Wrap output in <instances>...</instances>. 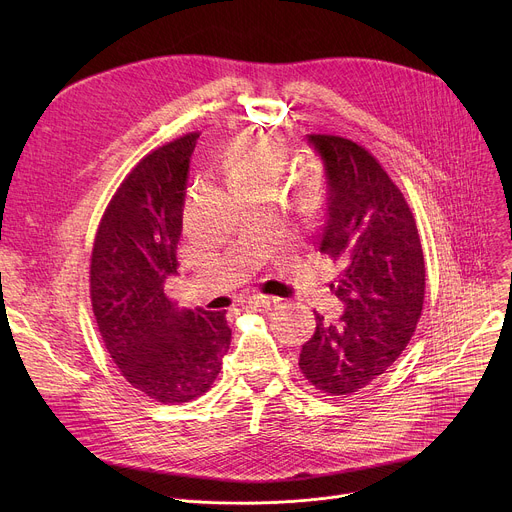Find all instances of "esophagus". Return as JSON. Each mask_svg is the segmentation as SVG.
Returning a JSON list of instances; mask_svg holds the SVG:
<instances>
[{"mask_svg":"<svg viewBox=\"0 0 512 512\" xmlns=\"http://www.w3.org/2000/svg\"><path fill=\"white\" fill-rule=\"evenodd\" d=\"M251 304H253V306H259V308H263V310H271L273 306L279 304V298L265 296V294H255V296H251Z\"/></svg>","mask_w":512,"mask_h":512,"instance_id":"esophagus-1","label":"esophagus"}]
</instances>
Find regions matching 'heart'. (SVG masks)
Returning <instances> with one entry per match:
<instances>
[{
  "label": "heart",
  "instance_id": "heart-1",
  "mask_svg": "<svg viewBox=\"0 0 512 512\" xmlns=\"http://www.w3.org/2000/svg\"><path fill=\"white\" fill-rule=\"evenodd\" d=\"M287 162L283 143L275 135L253 133L237 137L223 152L221 166L235 188L275 184Z\"/></svg>",
  "mask_w": 512,
  "mask_h": 512
}]
</instances>
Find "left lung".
<instances>
[{
	"label": "left lung",
	"instance_id": "8db88e82",
	"mask_svg": "<svg viewBox=\"0 0 512 512\" xmlns=\"http://www.w3.org/2000/svg\"><path fill=\"white\" fill-rule=\"evenodd\" d=\"M326 168L320 253L338 265L330 289L344 304L336 322L316 314L300 371L322 393L367 387L407 348L425 300V259L413 212L379 160L352 139L308 135Z\"/></svg>",
	"mask_w": 512,
	"mask_h": 512
}]
</instances>
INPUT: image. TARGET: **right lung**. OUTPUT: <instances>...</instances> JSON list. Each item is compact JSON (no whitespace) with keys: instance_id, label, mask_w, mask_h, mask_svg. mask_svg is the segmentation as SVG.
<instances>
[{"instance_id":"obj_1","label":"right lung","mask_w":512,"mask_h":512,"mask_svg":"<svg viewBox=\"0 0 512 512\" xmlns=\"http://www.w3.org/2000/svg\"><path fill=\"white\" fill-rule=\"evenodd\" d=\"M198 131L143 156L107 204L91 255V304L125 381L164 405L204 395L231 344L227 312L178 310L164 294L178 269L188 164Z\"/></svg>"}]
</instances>
